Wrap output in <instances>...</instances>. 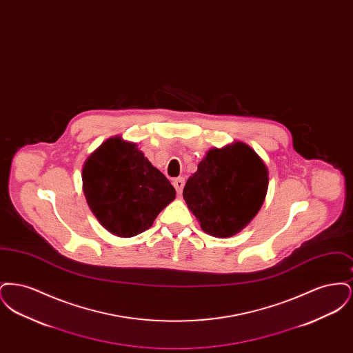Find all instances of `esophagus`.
I'll return each mask as SVG.
<instances>
[{"instance_id": "esophagus-1", "label": "esophagus", "mask_w": 353, "mask_h": 353, "mask_svg": "<svg viewBox=\"0 0 353 353\" xmlns=\"http://www.w3.org/2000/svg\"><path fill=\"white\" fill-rule=\"evenodd\" d=\"M184 184L185 180L183 177H179V179H174V180H173V186L176 188V190H177V193H179V194L183 192Z\"/></svg>"}]
</instances>
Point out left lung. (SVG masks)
<instances>
[{
	"label": "left lung",
	"instance_id": "8db88e82",
	"mask_svg": "<svg viewBox=\"0 0 353 353\" xmlns=\"http://www.w3.org/2000/svg\"><path fill=\"white\" fill-rule=\"evenodd\" d=\"M269 185L261 157L243 143L210 150L184 186L188 208L201 229L213 236H230L258 213Z\"/></svg>",
	"mask_w": 353,
	"mask_h": 353
}]
</instances>
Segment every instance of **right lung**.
I'll list each match as a JSON object with an SVG mask.
<instances>
[{"label": "right lung", "instance_id": "right-lung-1", "mask_svg": "<svg viewBox=\"0 0 353 353\" xmlns=\"http://www.w3.org/2000/svg\"><path fill=\"white\" fill-rule=\"evenodd\" d=\"M83 192L101 225L118 236L150 229L176 190L136 144L108 139L84 163Z\"/></svg>", "mask_w": 353, "mask_h": 353}]
</instances>
